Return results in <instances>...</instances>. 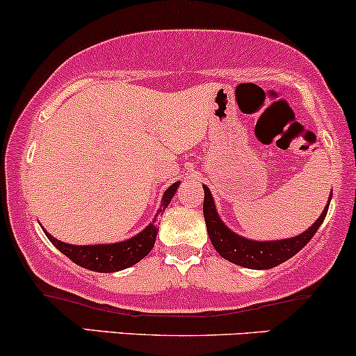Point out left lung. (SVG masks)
Here are the masks:
<instances>
[{"label":"left lung","mask_w":356,"mask_h":356,"mask_svg":"<svg viewBox=\"0 0 356 356\" xmlns=\"http://www.w3.org/2000/svg\"><path fill=\"white\" fill-rule=\"evenodd\" d=\"M204 188V203H203V214L206 221V229H208L209 239L221 257L227 259L229 262L234 264L248 267V269H270L282 262L296 256L304 245L314 238L320 225L327 216L328 204L325 206L322 214L317 221L314 222L312 227H309L300 236H296L292 239H280V241H269V243H261V241H251L241 238V236L234 234L231 229H227L225 222L221 221L216 213V206H214L211 193L206 186Z\"/></svg>","instance_id":"left-lung-1"}]
</instances>
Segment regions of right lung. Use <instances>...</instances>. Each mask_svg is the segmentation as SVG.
<instances>
[{
  "mask_svg": "<svg viewBox=\"0 0 356 356\" xmlns=\"http://www.w3.org/2000/svg\"><path fill=\"white\" fill-rule=\"evenodd\" d=\"M179 183H173L168 190L165 191L163 200H161L160 209L155 214V219L150 222L145 229L140 232V234L135 236L129 241H124V243L117 244H99V245H72L60 243L52 238L51 234L46 236L49 238L52 244L59 249L64 256H67L72 262H76L77 266L84 267V269L95 270V272H117L122 269H127V267L137 264L138 261L147 256L148 252L152 251L153 244H155L156 239V221L158 216H161L166 209V206L170 204L171 198H173L175 191H177Z\"/></svg>",
  "mask_w": 356,
  "mask_h": 356,
  "instance_id": "obj_1",
  "label": "right lung"
}]
</instances>
